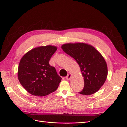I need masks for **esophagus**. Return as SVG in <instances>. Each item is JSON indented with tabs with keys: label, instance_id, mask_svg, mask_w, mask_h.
<instances>
[{
	"label": "esophagus",
	"instance_id": "obj_1",
	"mask_svg": "<svg viewBox=\"0 0 127 127\" xmlns=\"http://www.w3.org/2000/svg\"><path fill=\"white\" fill-rule=\"evenodd\" d=\"M71 73H69L68 75H67V76L66 77V79H67V80H70V79H71Z\"/></svg>",
	"mask_w": 127,
	"mask_h": 127
}]
</instances>
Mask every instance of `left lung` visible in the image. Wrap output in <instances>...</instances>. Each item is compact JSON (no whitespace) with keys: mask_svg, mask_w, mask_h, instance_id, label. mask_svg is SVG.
<instances>
[{"mask_svg":"<svg viewBox=\"0 0 127 127\" xmlns=\"http://www.w3.org/2000/svg\"><path fill=\"white\" fill-rule=\"evenodd\" d=\"M62 49L78 63L84 85L79 94L91 95L98 91L107 79V63L102 55L93 46L84 43L66 44Z\"/></svg>","mask_w":127,"mask_h":127,"instance_id":"8db88e82","label":"left lung"}]
</instances>
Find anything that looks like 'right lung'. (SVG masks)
<instances>
[{
	"label": "right lung",
	"instance_id": "right-lung-1",
	"mask_svg": "<svg viewBox=\"0 0 127 127\" xmlns=\"http://www.w3.org/2000/svg\"><path fill=\"white\" fill-rule=\"evenodd\" d=\"M56 50L54 46L38 47L29 51L20 60L18 79L32 95L46 96L57 89L62 78L55 67L49 64L50 58Z\"/></svg>",
	"mask_w": 127,
	"mask_h": 127
}]
</instances>
